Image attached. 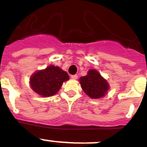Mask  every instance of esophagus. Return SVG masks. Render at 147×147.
<instances>
[{"label": "esophagus", "instance_id": "34e87169", "mask_svg": "<svg viewBox=\"0 0 147 147\" xmlns=\"http://www.w3.org/2000/svg\"><path fill=\"white\" fill-rule=\"evenodd\" d=\"M78 76L77 75H71V78H72V80H77L78 79Z\"/></svg>", "mask_w": 147, "mask_h": 147}]
</instances>
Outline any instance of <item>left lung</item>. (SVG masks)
<instances>
[{
    "instance_id": "8db88e82",
    "label": "left lung",
    "mask_w": 147,
    "mask_h": 147,
    "mask_svg": "<svg viewBox=\"0 0 147 147\" xmlns=\"http://www.w3.org/2000/svg\"><path fill=\"white\" fill-rule=\"evenodd\" d=\"M82 90L90 98L98 99L105 96L110 88V85L105 78L95 69L88 70L87 75L79 79Z\"/></svg>"
}]
</instances>
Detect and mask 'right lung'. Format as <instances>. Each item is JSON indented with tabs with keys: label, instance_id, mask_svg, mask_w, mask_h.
I'll list each match as a JSON object with an SVG mask.
<instances>
[{
	"label": "right lung",
	"instance_id": "right-lung-1",
	"mask_svg": "<svg viewBox=\"0 0 147 147\" xmlns=\"http://www.w3.org/2000/svg\"><path fill=\"white\" fill-rule=\"evenodd\" d=\"M69 79V75L59 67L49 65L45 69L34 72L30 77L31 88L42 97L55 95L65 81Z\"/></svg>",
	"mask_w": 147,
	"mask_h": 147
}]
</instances>
